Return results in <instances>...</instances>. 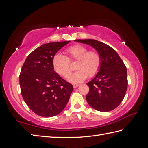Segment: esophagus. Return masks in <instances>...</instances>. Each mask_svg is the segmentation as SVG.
Returning a JSON list of instances; mask_svg holds the SVG:
<instances>
[{"label": "esophagus", "instance_id": "esophagus-1", "mask_svg": "<svg viewBox=\"0 0 148 148\" xmlns=\"http://www.w3.org/2000/svg\"><path fill=\"white\" fill-rule=\"evenodd\" d=\"M79 84H73V86L74 88H77L78 86H79Z\"/></svg>", "mask_w": 148, "mask_h": 148}]
</instances>
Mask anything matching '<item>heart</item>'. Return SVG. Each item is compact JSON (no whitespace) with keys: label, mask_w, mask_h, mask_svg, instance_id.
<instances>
[{"label":"heart","mask_w":148,"mask_h":148,"mask_svg":"<svg viewBox=\"0 0 148 148\" xmlns=\"http://www.w3.org/2000/svg\"><path fill=\"white\" fill-rule=\"evenodd\" d=\"M87 47L75 44L67 48L66 57L57 53L52 59V65L56 72L66 77L70 72L69 62L77 61L75 72L70 74L67 80L72 83H80L89 77H92L99 71L101 65V57L97 51H88Z\"/></svg>","instance_id":"b5f03b06"}]
</instances>
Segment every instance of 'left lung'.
Instances as JSON below:
<instances>
[{"label":"left lung","mask_w":148,"mask_h":148,"mask_svg":"<svg viewBox=\"0 0 148 148\" xmlns=\"http://www.w3.org/2000/svg\"><path fill=\"white\" fill-rule=\"evenodd\" d=\"M75 41L92 46L100 53L99 71L91 81L86 97L88 104L101 112H109L118 107L125 97L128 86L127 71L123 62L114 49L95 39Z\"/></svg>","instance_id":"8db88e82"}]
</instances>
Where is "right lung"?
<instances>
[{
  "instance_id": "add662e5",
  "label": "right lung",
  "mask_w": 148,
  "mask_h": 148,
  "mask_svg": "<svg viewBox=\"0 0 148 148\" xmlns=\"http://www.w3.org/2000/svg\"><path fill=\"white\" fill-rule=\"evenodd\" d=\"M70 41L44 44L26 58L20 74L21 93L33 112L44 117L60 114L69 102L72 84L53 70L52 59Z\"/></svg>"
}]
</instances>
